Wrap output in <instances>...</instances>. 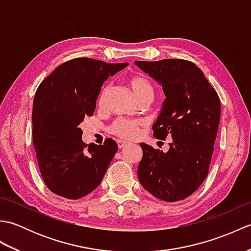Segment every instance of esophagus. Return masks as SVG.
<instances>
[{"instance_id":"34e87169","label":"esophagus","mask_w":251,"mask_h":251,"mask_svg":"<svg viewBox=\"0 0 251 251\" xmlns=\"http://www.w3.org/2000/svg\"><path fill=\"white\" fill-rule=\"evenodd\" d=\"M116 143H117V147H119V149H122L128 145V142L124 141V140H116Z\"/></svg>"}]
</instances>
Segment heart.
I'll list each match as a JSON object with an SVG mask.
<instances>
[{
    "instance_id": "heart-1",
    "label": "heart",
    "mask_w": 251,
    "mask_h": 251,
    "mask_svg": "<svg viewBox=\"0 0 251 251\" xmlns=\"http://www.w3.org/2000/svg\"><path fill=\"white\" fill-rule=\"evenodd\" d=\"M127 84L129 85L132 92L136 95L138 99L145 97L147 95L153 96V86L150 81L141 75V74H132L127 77ZM109 93V86L104 85L101 88L98 96V105L102 108L105 103L106 96ZM142 125V122L139 120L127 119V117H119L116 119L109 127L110 134L116 137L123 138V139H134L139 134V128Z\"/></svg>"
}]
</instances>
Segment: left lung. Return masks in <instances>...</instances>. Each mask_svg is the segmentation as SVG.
<instances>
[{
  "label": "left lung",
  "mask_w": 251,
  "mask_h": 251,
  "mask_svg": "<svg viewBox=\"0 0 251 251\" xmlns=\"http://www.w3.org/2000/svg\"><path fill=\"white\" fill-rule=\"evenodd\" d=\"M162 84L166 99L153 126L156 139L172 138L167 153L140 143L141 185L156 199L178 201L204 182L211 161L221 104L215 88L195 63L184 59L135 61Z\"/></svg>",
  "instance_id": "8db88e82"
}]
</instances>
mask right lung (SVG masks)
<instances>
[{"label":"right lung","mask_w":251,"mask_h":251,"mask_svg":"<svg viewBox=\"0 0 251 251\" xmlns=\"http://www.w3.org/2000/svg\"><path fill=\"white\" fill-rule=\"evenodd\" d=\"M128 63L75 58L57 67L37 87L32 137L40 173L52 193L78 200L100 184L117 151L114 140L85 145L79 123L92 116L105 79Z\"/></svg>","instance_id":"add662e5"}]
</instances>
